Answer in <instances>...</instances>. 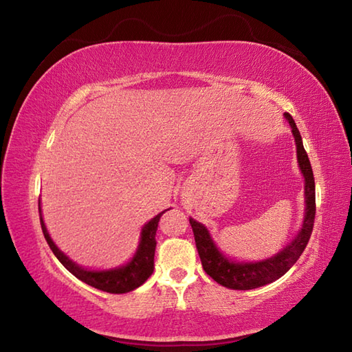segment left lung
Returning <instances> with one entry per match:
<instances>
[{
	"instance_id": "left-lung-1",
	"label": "left lung",
	"mask_w": 352,
	"mask_h": 352,
	"mask_svg": "<svg viewBox=\"0 0 352 352\" xmlns=\"http://www.w3.org/2000/svg\"><path fill=\"white\" fill-rule=\"evenodd\" d=\"M284 116H286L292 126V133H294L295 138L298 164H300L301 174L304 175L305 197V213L302 228L300 230V233H298L294 241H292V243H289L286 248H283L278 254H275L271 258L261 261H250V263H245V261L239 263V261H233L223 256L203 223H199L198 221L192 218L189 219L204 271L207 272V275H210L216 283H219L221 286L227 289L250 290L278 280L280 276H283L296 263V260L301 257L302 251L305 250V246H307L310 241L316 214L315 177H313L309 155L305 153L301 134L300 130L296 129L294 118L289 113H284Z\"/></svg>"
}]
</instances>
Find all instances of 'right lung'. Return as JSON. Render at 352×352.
<instances>
[{"mask_svg":"<svg viewBox=\"0 0 352 352\" xmlns=\"http://www.w3.org/2000/svg\"><path fill=\"white\" fill-rule=\"evenodd\" d=\"M166 212V210H164ZM159 213L154 218L146 222L140 233V242L138 246V251L134 254L133 258L125 266L110 269V271H87V269L81 267L69 260L65 254L57 248L56 243L48 234V230L45 227V222L41 216V227L43 231V236L47 239L51 251L58 261L68 269V271L76 275L78 280L89 284L95 289H100L102 292H109V294H126L142 286L154 271V252H155V231L159 227L160 216L164 213ZM39 213H41V199H39Z\"/></svg>","mask_w":352,"mask_h":352,"instance_id":"1","label":"right lung"}]
</instances>
